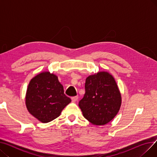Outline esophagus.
I'll return each mask as SVG.
<instances>
[{"label": "esophagus", "mask_w": 157, "mask_h": 157, "mask_svg": "<svg viewBox=\"0 0 157 157\" xmlns=\"http://www.w3.org/2000/svg\"><path fill=\"white\" fill-rule=\"evenodd\" d=\"M78 96L72 97L71 98V100H72V101L73 102H76V101H78Z\"/></svg>", "instance_id": "obj_1"}]
</instances>
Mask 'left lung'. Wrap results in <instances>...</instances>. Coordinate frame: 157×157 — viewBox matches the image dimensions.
<instances>
[{"label": "left lung", "mask_w": 157, "mask_h": 157, "mask_svg": "<svg viewBox=\"0 0 157 157\" xmlns=\"http://www.w3.org/2000/svg\"><path fill=\"white\" fill-rule=\"evenodd\" d=\"M85 94L79 102L83 117L93 125H103L118 113L121 97L112 75L98 72L86 79Z\"/></svg>", "instance_id": "1"}]
</instances>
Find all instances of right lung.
Wrapping results in <instances>:
<instances>
[{"mask_svg": "<svg viewBox=\"0 0 157 157\" xmlns=\"http://www.w3.org/2000/svg\"><path fill=\"white\" fill-rule=\"evenodd\" d=\"M71 102L64 94L58 77L49 72L40 73L29 84L25 103L29 112L42 123L51 121L60 116Z\"/></svg>", "mask_w": 157, "mask_h": 157, "instance_id": "1", "label": "right lung"}]
</instances>
